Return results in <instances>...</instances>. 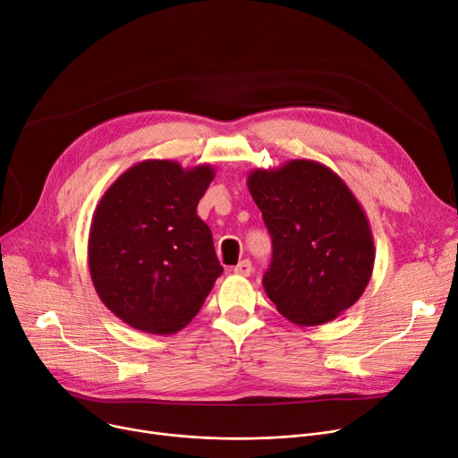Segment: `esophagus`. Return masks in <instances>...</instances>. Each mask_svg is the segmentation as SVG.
I'll return each instance as SVG.
<instances>
[{
	"mask_svg": "<svg viewBox=\"0 0 458 458\" xmlns=\"http://www.w3.org/2000/svg\"><path fill=\"white\" fill-rule=\"evenodd\" d=\"M233 272L237 274V276H250L252 272V263L249 259H242L239 265L233 267Z\"/></svg>",
	"mask_w": 458,
	"mask_h": 458,
	"instance_id": "esophagus-1",
	"label": "esophagus"
}]
</instances>
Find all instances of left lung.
Here are the masks:
<instances>
[{"label":"left lung","mask_w":458,"mask_h":458,"mask_svg":"<svg viewBox=\"0 0 458 458\" xmlns=\"http://www.w3.org/2000/svg\"><path fill=\"white\" fill-rule=\"evenodd\" d=\"M249 191L272 237L267 296L298 326L335 320L367 289L376 259L370 223L346 182L324 164L254 169Z\"/></svg>","instance_id":"obj_1"}]
</instances>
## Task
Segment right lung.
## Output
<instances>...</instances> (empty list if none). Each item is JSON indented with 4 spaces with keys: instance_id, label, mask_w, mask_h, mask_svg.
Listing matches in <instances>:
<instances>
[{
    "instance_id": "add662e5",
    "label": "right lung",
    "mask_w": 458,
    "mask_h": 458,
    "mask_svg": "<svg viewBox=\"0 0 458 458\" xmlns=\"http://www.w3.org/2000/svg\"><path fill=\"white\" fill-rule=\"evenodd\" d=\"M216 178L211 165L184 169L143 160L101 197L88 235L91 284L134 329L171 335L200 311L223 267L197 204Z\"/></svg>"
}]
</instances>
